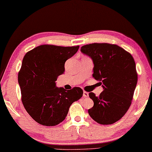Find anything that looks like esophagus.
Returning <instances> with one entry per match:
<instances>
[{"mask_svg": "<svg viewBox=\"0 0 152 152\" xmlns=\"http://www.w3.org/2000/svg\"><path fill=\"white\" fill-rule=\"evenodd\" d=\"M83 96L88 97V92H86V91H83Z\"/></svg>", "mask_w": 152, "mask_h": 152, "instance_id": "34e87169", "label": "esophagus"}]
</instances>
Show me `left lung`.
I'll list each match as a JSON object with an SVG mask.
<instances>
[{"instance_id":"8db88e82","label":"left lung","mask_w":152,"mask_h":152,"mask_svg":"<svg viewBox=\"0 0 152 152\" xmlns=\"http://www.w3.org/2000/svg\"><path fill=\"white\" fill-rule=\"evenodd\" d=\"M80 51L93 61L94 78L103 83L99 96L90 92L94 106L88 114L99 124L111 125L121 119L131 106L138 75L132 55L116 45L92 43Z\"/></svg>"}]
</instances>
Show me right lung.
<instances>
[{"mask_svg":"<svg viewBox=\"0 0 152 152\" xmlns=\"http://www.w3.org/2000/svg\"><path fill=\"white\" fill-rule=\"evenodd\" d=\"M79 46L44 45L29 51L23 57L18 73L21 101L32 118L44 126H56L66 119L69 108L83 96L79 87L66 91L56 86L65 72V62Z\"/></svg>","mask_w":152,"mask_h":152,"instance_id":"1","label":"right lung"}]
</instances>
